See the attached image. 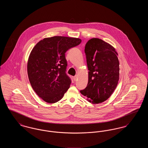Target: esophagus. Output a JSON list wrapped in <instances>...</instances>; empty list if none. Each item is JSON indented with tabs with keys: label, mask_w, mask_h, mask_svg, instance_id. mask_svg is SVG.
Segmentation results:
<instances>
[{
	"label": "esophagus",
	"mask_w": 148,
	"mask_h": 148,
	"mask_svg": "<svg viewBox=\"0 0 148 148\" xmlns=\"http://www.w3.org/2000/svg\"><path fill=\"white\" fill-rule=\"evenodd\" d=\"M77 75H75L74 77H73V79H74V81H76L77 80Z\"/></svg>",
	"instance_id": "34e87169"
}]
</instances>
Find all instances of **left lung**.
Returning a JSON list of instances; mask_svg holds the SVG:
<instances>
[{
    "instance_id": "obj_1",
    "label": "left lung",
    "mask_w": 148,
    "mask_h": 148,
    "mask_svg": "<svg viewBox=\"0 0 148 148\" xmlns=\"http://www.w3.org/2000/svg\"><path fill=\"white\" fill-rule=\"evenodd\" d=\"M85 53L89 71L88 83L80 92L89 103H103L111 96L118 83V54L112 45L95 38L86 42Z\"/></svg>"
}]
</instances>
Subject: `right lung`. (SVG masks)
Wrapping results in <instances>:
<instances>
[{"mask_svg": "<svg viewBox=\"0 0 148 148\" xmlns=\"http://www.w3.org/2000/svg\"><path fill=\"white\" fill-rule=\"evenodd\" d=\"M81 42L79 38L55 36L41 40L31 51L27 63L29 80L44 101L58 102L69 88L71 80L65 73V54Z\"/></svg>", "mask_w": 148, "mask_h": 148, "instance_id": "right-lung-1", "label": "right lung"}]
</instances>
